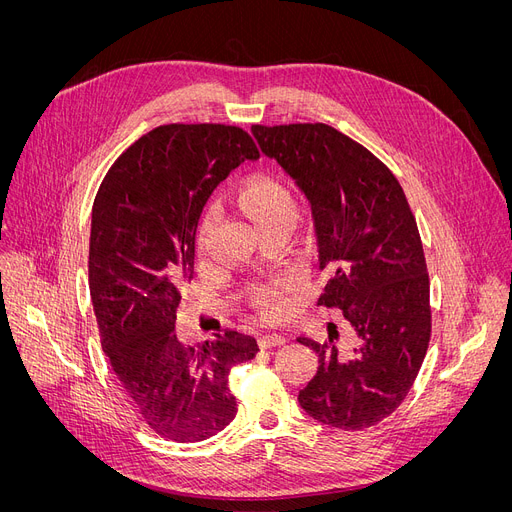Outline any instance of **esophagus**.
I'll use <instances>...</instances> for the list:
<instances>
[{"instance_id": "esophagus-1", "label": "esophagus", "mask_w": 512, "mask_h": 512, "mask_svg": "<svg viewBox=\"0 0 512 512\" xmlns=\"http://www.w3.org/2000/svg\"><path fill=\"white\" fill-rule=\"evenodd\" d=\"M257 343H259L261 349H271V347H277V345H284L286 337H282V335H261Z\"/></svg>"}]
</instances>
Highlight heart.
<instances>
[{
  "label": "heart",
  "mask_w": 512,
  "mask_h": 512,
  "mask_svg": "<svg viewBox=\"0 0 512 512\" xmlns=\"http://www.w3.org/2000/svg\"><path fill=\"white\" fill-rule=\"evenodd\" d=\"M239 206L247 214V218L259 226L263 222L271 220H292L296 218V200L290 194L288 188L280 181L267 179V177H255L249 179L243 188L239 190ZM212 216L208 214L200 226V243L204 241L206 232L210 228ZM271 298V296H265Z\"/></svg>",
  "instance_id": "b5f03b06"
}]
</instances>
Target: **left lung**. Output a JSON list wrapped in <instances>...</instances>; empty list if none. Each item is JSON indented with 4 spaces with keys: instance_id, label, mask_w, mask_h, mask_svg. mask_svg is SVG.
Masks as SVG:
<instances>
[{
    "instance_id": "1",
    "label": "left lung",
    "mask_w": 512,
    "mask_h": 512,
    "mask_svg": "<svg viewBox=\"0 0 512 512\" xmlns=\"http://www.w3.org/2000/svg\"><path fill=\"white\" fill-rule=\"evenodd\" d=\"M251 132L310 202L318 269L329 275L318 304L341 310L355 335L347 357L333 341L298 337L318 357L298 402L327 427L367 429L400 406L429 345L416 220L394 173L333 126L257 124Z\"/></svg>"
}]
</instances>
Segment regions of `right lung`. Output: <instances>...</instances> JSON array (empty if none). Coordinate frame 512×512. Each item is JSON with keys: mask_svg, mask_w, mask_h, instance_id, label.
<instances>
[{"mask_svg": "<svg viewBox=\"0 0 512 512\" xmlns=\"http://www.w3.org/2000/svg\"><path fill=\"white\" fill-rule=\"evenodd\" d=\"M257 159L237 126H157L114 161L91 208L89 294L104 353L132 410L169 441L222 431L237 414L230 367L259 351L237 331L194 345L175 333L200 214L232 169Z\"/></svg>", "mask_w": 512, "mask_h": 512, "instance_id": "right-lung-1", "label": "right lung"}]
</instances>
